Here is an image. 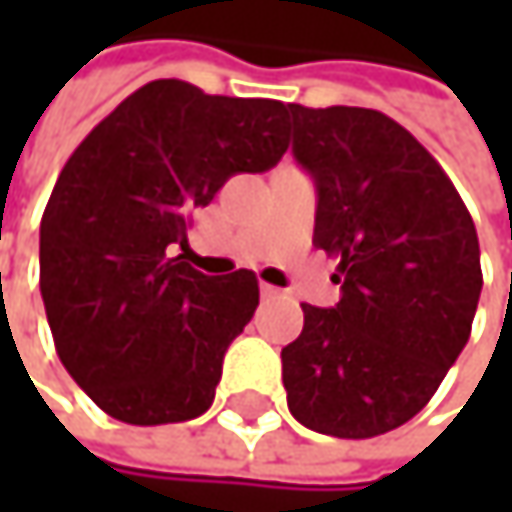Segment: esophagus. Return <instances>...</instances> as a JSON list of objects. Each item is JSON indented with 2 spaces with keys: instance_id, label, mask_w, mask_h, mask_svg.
Masks as SVG:
<instances>
[{
  "instance_id": "34e87169",
  "label": "esophagus",
  "mask_w": 512,
  "mask_h": 512,
  "mask_svg": "<svg viewBox=\"0 0 512 512\" xmlns=\"http://www.w3.org/2000/svg\"><path fill=\"white\" fill-rule=\"evenodd\" d=\"M260 296H263V299H275V296H278V290H275L272 284H260Z\"/></svg>"
}]
</instances>
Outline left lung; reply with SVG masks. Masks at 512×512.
Instances as JSON below:
<instances>
[{
  "instance_id": "8db88e82",
  "label": "left lung",
  "mask_w": 512,
  "mask_h": 512,
  "mask_svg": "<svg viewBox=\"0 0 512 512\" xmlns=\"http://www.w3.org/2000/svg\"><path fill=\"white\" fill-rule=\"evenodd\" d=\"M293 156L314 177V246L338 257L341 302L302 305L281 350L287 406L308 430L382 436L415 418L462 353L483 275L451 177L376 109L287 106Z\"/></svg>"
}]
</instances>
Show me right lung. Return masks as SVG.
<instances>
[{"instance_id":"obj_1","label":"right lung","mask_w":512,"mask_h":512,"mask_svg":"<svg viewBox=\"0 0 512 512\" xmlns=\"http://www.w3.org/2000/svg\"><path fill=\"white\" fill-rule=\"evenodd\" d=\"M284 121L278 100L156 79L64 162L41 219V296L61 364L106 415L156 427L210 409L260 293L249 269L186 263V216L228 177L269 171Z\"/></svg>"}]
</instances>
